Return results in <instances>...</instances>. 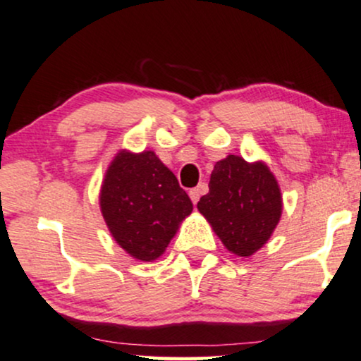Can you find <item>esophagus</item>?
<instances>
[{
	"mask_svg": "<svg viewBox=\"0 0 361 361\" xmlns=\"http://www.w3.org/2000/svg\"><path fill=\"white\" fill-rule=\"evenodd\" d=\"M203 191H204V185H200V186H196V188L190 190V198H191V202H193L195 204L198 203L200 196L203 195Z\"/></svg>",
	"mask_w": 361,
	"mask_h": 361,
	"instance_id": "34e87169",
	"label": "esophagus"
}]
</instances>
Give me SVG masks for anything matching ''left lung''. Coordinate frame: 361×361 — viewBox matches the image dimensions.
I'll list each match as a JSON object with an SVG mask.
<instances>
[{"mask_svg": "<svg viewBox=\"0 0 361 361\" xmlns=\"http://www.w3.org/2000/svg\"><path fill=\"white\" fill-rule=\"evenodd\" d=\"M209 191L198 209L238 257H252L270 238L281 216V193L263 163H246L230 154L214 165Z\"/></svg>", "mask_w": 361, "mask_h": 361, "instance_id": "8db88e82", "label": "left lung"}]
</instances>
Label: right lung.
Wrapping results in <instances>:
<instances>
[{
  "instance_id": "add662e5",
  "label": "right lung",
  "mask_w": 361,
  "mask_h": 361,
  "mask_svg": "<svg viewBox=\"0 0 361 361\" xmlns=\"http://www.w3.org/2000/svg\"><path fill=\"white\" fill-rule=\"evenodd\" d=\"M99 204L116 243L141 262L165 252L193 209L176 176L153 152L118 153L104 176Z\"/></svg>"
}]
</instances>
